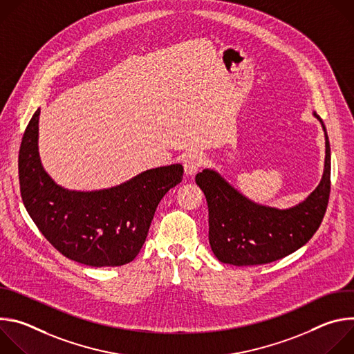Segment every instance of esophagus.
Returning a JSON list of instances; mask_svg holds the SVG:
<instances>
[{"instance_id":"34e87169","label":"esophagus","mask_w":354,"mask_h":354,"mask_svg":"<svg viewBox=\"0 0 354 354\" xmlns=\"http://www.w3.org/2000/svg\"><path fill=\"white\" fill-rule=\"evenodd\" d=\"M203 164H205L203 156H201L200 153H196V151H193V153H187L183 157V168H185V174L187 176L196 174Z\"/></svg>"}]
</instances>
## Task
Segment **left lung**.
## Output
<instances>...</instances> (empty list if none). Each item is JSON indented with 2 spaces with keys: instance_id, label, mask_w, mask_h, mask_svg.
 <instances>
[{
  "instance_id": "obj_1",
  "label": "left lung",
  "mask_w": 354,
  "mask_h": 354,
  "mask_svg": "<svg viewBox=\"0 0 354 354\" xmlns=\"http://www.w3.org/2000/svg\"><path fill=\"white\" fill-rule=\"evenodd\" d=\"M325 131V169L318 187L302 203L279 210L257 205L213 169L196 175L209 206V241L223 263L254 266L279 261L306 245L319 228L330 193V147Z\"/></svg>"
}]
</instances>
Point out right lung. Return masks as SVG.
<instances>
[{
	"mask_svg": "<svg viewBox=\"0 0 354 354\" xmlns=\"http://www.w3.org/2000/svg\"><path fill=\"white\" fill-rule=\"evenodd\" d=\"M39 115L40 109L24 133L18 160L21 196L36 227L62 255L78 263L105 268L131 262L145 242L161 198L182 182L183 167L148 169L111 189L67 190L41 167Z\"/></svg>",
	"mask_w": 354,
	"mask_h": 354,
	"instance_id": "right-lung-1",
	"label": "right lung"
}]
</instances>
